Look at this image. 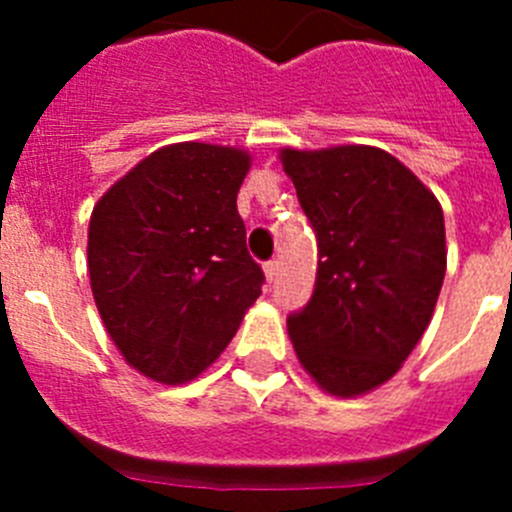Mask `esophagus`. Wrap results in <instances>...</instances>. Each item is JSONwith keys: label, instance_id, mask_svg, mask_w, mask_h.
Wrapping results in <instances>:
<instances>
[{"label": "esophagus", "instance_id": "34e87169", "mask_svg": "<svg viewBox=\"0 0 512 512\" xmlns=\"http://www.w3.org/2000/svg\"><path fill=\"white\" fill-rule=\"evenodd\" d=\"M277 261L271 259V261H266L264 264V274H266V279H269V282H274V277H277Z\"/></svg>", "mask_w": 512, "mask_h": 512}]
</instances>
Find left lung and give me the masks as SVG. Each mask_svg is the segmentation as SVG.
Listing matches in <instances>:
<instances>
[{"label": "left lung", "instance_id": "obj_1", "mask_svg": "<svg viewBox=\"0 0 512 512\" xmlns=\"http://www.w3.org/2000/svg\"><path fill=\"white\" fill-rule=\"evenodd\" d=\"M279 158L318 238L315 289L287 318L289 338L325 392L364 395L395 377L431 323L446 274L441 205L382 148Z\"/></svg>", "mask_w": 512, "mask_h": 512}]
</instances>
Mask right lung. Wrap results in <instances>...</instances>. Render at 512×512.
Instances as JSON below:
<instances>
[{
    "label": "right lung",
    "mask_w": 512,
    "mask_h": 512,
    "mask_svg": "<svg viewBox=\"0 0 512 512\" xmlns=\"http://www.w3.org/2000/svg\"><path fill=\"white\" fill-rule=\"evenodd\" d=\"M241 148L176 143L102 194L89 220V282L102 323L133 369L182 384L223 354L264 271L248 256Z\"/></svg>",
    "instance_id": "right-lung-1"
}]
</instances>
